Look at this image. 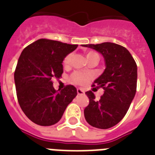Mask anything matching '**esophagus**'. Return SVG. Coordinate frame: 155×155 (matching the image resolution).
<instances>
[{
	"mask_svg": "<svg viewBox=\"0 0 155 155\" xmlns=\"http://www.w3.org/2000/svg\"><path fill=\"white\" fill-rule=\"evenodd\" d=\"M77 93L79 95H84V91L81 89V88H77Z\"/></svg>",
	"mask_w": 155,
	"mask_h": 155,
	"instance_id": "34e87169",
	"label": "esophagus"
}]
</instances>
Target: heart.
Masks as SVG:
<instances>
[{"mask_svg": "<svg viewBox=\"0 0 155 155\" xmlns=\"http://www.w3.org/2000/svg\"><path fill=\"white\" fill-rule=\"evenodd\" d=\"M93 56H98V54L93 51L88 52V54H87V58H89V57ZM71 57H72V55L70 54H67V56L64 58L62 64H63L65 67H68L71 64ZM71 80H72V81L75 84H77L79 85H84L86 83L88 82V80H89V75L86 74V73L81 72V71H76V72L73 73V75H71Z\"/></svg>", "mask_w": 155, "mask_h": 155, "instance_id": "b5f03b06", "label": "heart"}]
</instances>
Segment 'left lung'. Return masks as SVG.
<instances>
[{"label": "left lung", "mask_w": 155, "mask_h": 155, "mask_svg": "<svg viewBox=\"0 0 155 155\" xmlns=\"http://www.w3.org/2000/svg\"><path fill=\"white\" fill-rule=\"evenodd\" d=\"M103 56L106 69L93 85L104 89L98 101L92 91L86 92L89 104L84 110L86 121L94 127L107 129L121 121L132 103L137 81V67L129 51L110 42L82 45Z\"/></svg>", "instance_id": "8db88e82"}]
</instances>
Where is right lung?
Wrapping results in <instances>:
<instances>
[{"label":"right lung","instance_id":"1","mask_svg":"<svg viewBox=\"0 0 155 155\" xmlns=\"http://www.w3.org/2000/svg\"><path fill=\"white\" fill-rule=\"evenodd\" d=\"M77 46L40 39L22 50L15 71V87L20 107L33 123L41 126L57 124L77 95L73 85L56 91L52 82L62 76L63 59Z\"/></svg>","mask_w":155,"mask_h":155}]
</instances>
